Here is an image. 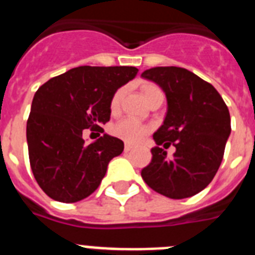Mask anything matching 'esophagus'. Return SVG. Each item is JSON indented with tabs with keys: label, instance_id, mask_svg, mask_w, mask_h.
<instances>
[{
	"label": "esophagus",
	"instance_id": "1",
	"mask_svg": "<svg viewBox=\"0 0 255 255\" xmlns=\"http://www.w3.org/2000/svg\"><path fill=\"white\" fill-rule=\"evenodd\" d=\"M132 145H130V144H125V148H124V149H125V152H130V150H132Z\"/></svg>",
	"mask_w": 255,
	"mask_h": 255
}]
</instances>
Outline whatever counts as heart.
Masks as SVG:
<instances>
[{"label":"heart","instance_id":"heart-1","mask_svg":"<svg viewBox=\"0 0 255 255\" xmlns=\"http://www.w3.org/2000/svg\"><path fill=\"white\" fill-rule=\"evenodd\" d=\"M159 88L155 87L153 84H145L143 85V94L147 100L148 97L150 96L154 92H158ZM124 91L123 89H119L116 93L112 97L111 103H110V108H111L112 112H116L120 107L121 98H123ZM149 131V128L143 124L138 123V121L132 120V119H125V120H121L120 123H117L116 125L112 128V132H114L115 136L123 139L124 141L130 144H135L140 141L143 139V136L147 132Z\"/></svg>","mask_w":255,"mask_h":255}]
</instances>
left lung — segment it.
<instances>
[{"label": "left lung", "instance_id": "obj_1", "mask_svg": "<svg viewBox=\"0 0 255 255\" xmlns=\"http://www.w3.org/2000/svg\"><path fill=\"white\" fill-rule=\"evenodd\" d=\"M141 78L158 85L167 100L163 124L153 134L152 161L141 170V177L171 199L193 197L208 186L220 168L231 132L229 108L213 85L182 67H153ZM161 143L177 148L171 159Z\"/></svg>", "mask_w": 255, "mask_h": 255}]
</instances>
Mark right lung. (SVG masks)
I'll return each instance as SVG.
<instances>
[{
	"mask_svg": "<svg viewBox=\"0 0 255 255\" xmlns=\"http://www.w3.org/2000/svg\"><path fill=\"white\" fill-rule=\"evenodd\" d=\"M136 74L132 66H79L35 92L26 123L29 161L49 198L75 203L100 186L110 161L123 153L124 141L103 134L87 144L83 131L103 132L112 97Z\"/></svg>",
	"mask_w": 255,
	"mask_h": 255,
	"instance_id": "add662e5",
	"label": "right lung"
}]
</instances>
